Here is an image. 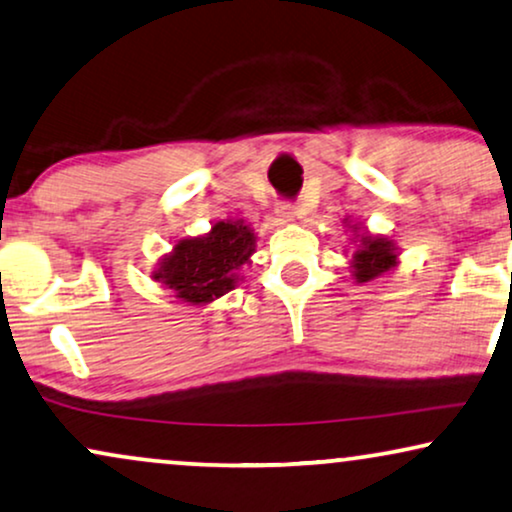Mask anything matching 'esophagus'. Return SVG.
Returning a JSON list of instances; mask_svg holds the SVG:
<instances>
[{"label": "esophagus", "mask_w": 512, "mask_h": 512, "mask_svg": "<svg viewBox=\"0 0 512 512\" xmlns=\"http://www.w3.org/2000/svg\"><path fill=\"white\" fill-rule=\"evenodd\" d=\"M276 217L281 219V222H293L297 217L295 203H290V200H281V203L276 205Z\"/></svg>", "instance_id": "obj_1"}]
</instances>
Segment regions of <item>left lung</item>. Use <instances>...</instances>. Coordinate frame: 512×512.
<instances>
[{
	"label": "left lung",
	"mask_w": 512,
	"mask_h": 512,
	"mask_svg": "<svg viewBox=\"0 0 512 512\" xmlns=\"http://www.w3.org/2000/svg\"><path fill=\"white\" fill-rule=\"evenodd\" d=\"M394 260H397L394 245L387 238H366L361 250L354 255V276L359 283H366L392 269Z\"/></svg>",
	"instance_id": "left-lung-1"
}]
</instances>
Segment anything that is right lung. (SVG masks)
I'll list each match as a JSON object with an SVG mask.
<instances>
[{
  "label": "right lung",
  "mask_w": 512,
  "mask_h": 512,
  "mask_svg": "<svg viewBox=\"0 0 512 512\" xmlns=\"http://www.w3.org/2000/svg\"><path fill=\"white\" fill-rule=\"evenodd\" d=\"M252 250L255 236L248 226L219 222L212 226V234L174 245V252L165 257L153 278L177 290L181 300L210 302L234 288L236 269L248 262Z\"/></svg>",
  "instance_id": "right-lung-1"
}]
</instances>
